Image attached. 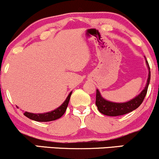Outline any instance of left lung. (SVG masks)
I'll use <instances>...</instances> for the list:
<instances>
[{"instance_id": "obj_1", "label": "left lung", "mask_w": 159, "mask_h": 159, "mask_svg": "<svg viewBox=\"0 0 159 159\" xmlns=\"http://www.w3.org/2000/svg\"><path fill=\"white\" fill-rule=\"evenodd\" d=\"M146 63H147V66L149 69V75L148 78H147V84H146L143 90L141 91V93L138 96H137L136 97L130 100V101L122 103L112 102L107 101V100L105 99L101 96L98 89L96 90V105L100 113H102L104 115L111 116H120V115H124L129 112H132V111L135 110L136 108H138L141 105L146 95H147V89H148L149 81H150V68H149V63L147 59H146Z\"/></svg>"}]
</instances>
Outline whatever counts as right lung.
I'll return each mask as SVG.
<instances>
[{"mask_svg":"<svg viewBox=\"0 0 159 159\" xmlns=\"http://www.w3.org/2000/svg\"><path fill=\"white\" fill-rule=\"evenodd\" d=\"M72 93V92H70L64 102L62 104L61 106L56 108L55 110L50 111V112L43 113V114H33V113H29L26 111V112L24 113V115L28 117L29 119L35 120L37 122H49L59 119L64 114L65 111L66 110Z\"/></svg>","mask_w":159,"mask_h":159,"instance_id":"1","label":"right lung"}]
</instances>
